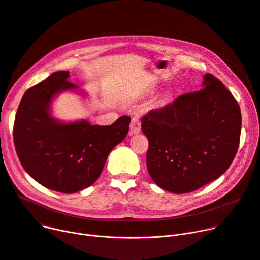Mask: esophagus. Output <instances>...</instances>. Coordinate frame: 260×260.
<instances>
[{"instance_id": "obj_1", "label": "esophagus", "mask_w": 260, "mask_h": 260, "mask_svg": "<svg viewBox=\"0 0 260 260\" xmlns=\"http://www.w3.org/2000/svg\"><path fill=\"white\" fill-rule=\"evenodd\" d=\"M140 131H141L140 120H139V118L134 117L132 119V122H131V132L129 133H131V135H133V134L140 133Z\"/></svg>"}]
</instances>
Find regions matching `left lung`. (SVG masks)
<instances>
[{"label":"left lung","mask_w":260,"mask_h":260,"mask_svg":"<svg viewBox=\"0 0 260 260\" xmlns=\"http://www.w3.org/2000/svg\"><path fill=\"white\" fill-rule=\"evenodd\" d=\"M203 89L142 117L147 170L159 187L188 193L219 178L238 149L241 113L223 83L207 73Z\"/></svg>","instance_id":"left-lung-1"}]
</instances>
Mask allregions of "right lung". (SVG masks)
Masks as SVG:
<instances>
[{"instance_id": "1", "label": "right lung", "mask_w": 260, "mask_h": 260, "mask_svg": "<svg viewBox=\"0 0 260 260\" xmlns=\"http://www.w3.org/2000/svg\"><path fill=\"white\" fill-rule=\"evenodd\" d=\"M69 74L55 72L26 91L15 115L13 141L30 177L54 191L74 193L99 178L109 153L126 137L131 117L121 116L106 126L86 120L59 122L50 106L58 93L78 89Z\"/></svg>"}]
</instances>
